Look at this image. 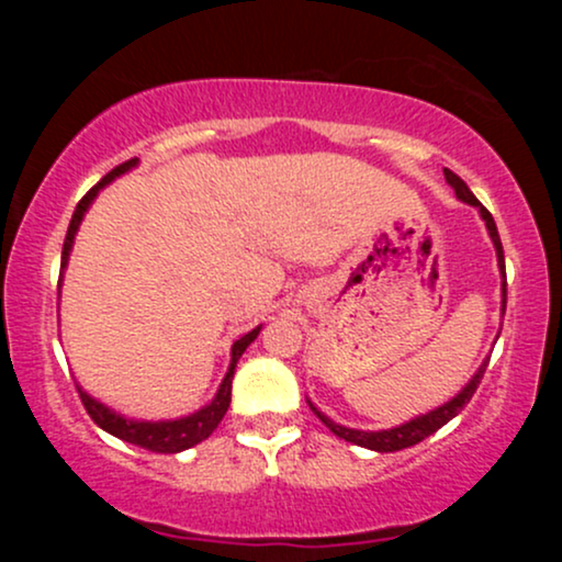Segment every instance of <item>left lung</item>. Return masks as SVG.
I'll return each mask as SVG.
<instances>
[{
  "label": "left lung",
  "instance_id": "left-lung-1",
  "mask_svg": "<svg viewBox=\"0 0 562 562\" xmlns=\"http://www.w3.org/2000/svg\"><path fill=\"white\" fill-rule=\"evenodd\" d=\"M443 177H447V182H449L451 190H454V195L460 198L462 203H470V205H475V209H479L481 218H483V222H486L488 237H492V243H494V248H496V261H499V272H502V306H505V303H507V274H505V254H502V240H499V232H496L494 216L488 214L486 209H483V205L479 203V198H475L473 192H470V187H468L465 182H462V179L457 177L454 171L443 169ZM486 364H488V362H483V364L479 367V372H475V375L470 378V383H468L465 389H462L460 393H457V396L451 398V402L441 404V406H436V409H434V412H428V415H420V417H415V420H409V423L398 425V428H389V430H357V428H346V425H338V423H333L330 417H327V415H322V412H319L317 406H314L312 402H308V406H312V412H314V415H317L319 420L325 423L327 428H330L333 434L338 436V438H346V441L357 443V447L372 449V451H398V449L415 447V443L425 441V438H428V436H434L438 428H443V425H447V423L451 420V417H457V415H460V412L465 409V404L470 402V398H473L475 389H479V383H481L483 372H486Z\"/></svg>",
  "mask_w": 562,
  "mask_h": 562
}]
</instances>
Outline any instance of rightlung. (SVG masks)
Masks as SVG:
<instances>
[{
  "label": "right lung",
  "instance_id": "obj_1",
  "mask_svg": "<svg viewBox=\"0 0 562 562\" xmlns=\"http://www.w3.org/2000/svg\"><path fill=\"white\" fill-rule=\"evenodd\" d=\"M134 166H137V158L126 160V164H121V166H115L111 173H105V177H102L100 182H97L92 190H89L87 195L79 200V205H76V211H74V218H70V224H68L66 243H63L60 272L66 269L70 248H74V237H76V232H79V224H81L83 214H87V209L92 205V200L97 198V192H100L105 184H111L115 177H121V173L134 169ZM259 333H261V327H256V330H250L248 335H243L240 340H235V344H232V362H229L227 375H224V380H222V385H218V393L214 398H211V404H205L203 409L195 412V415L179 417V420H160V423L128 420V417L115 415L113 409H108L105 404H100L97 398L89 396L87 391L79 389L83 409L89 412V417H92V420L100 425L102 430H108L111 436L121 438V441L134 443V447H142L147 451H158V454H177V451L195 447V443L205 441V438L214 434V430L218 428V423H222V417L227 415L229 402H232V375H235L237 359L243 357L245 348L254 344L256 335H259Z\"/></svg>",
  "mask_w": 562,
  "mask_h": 562
}]
</instances>
